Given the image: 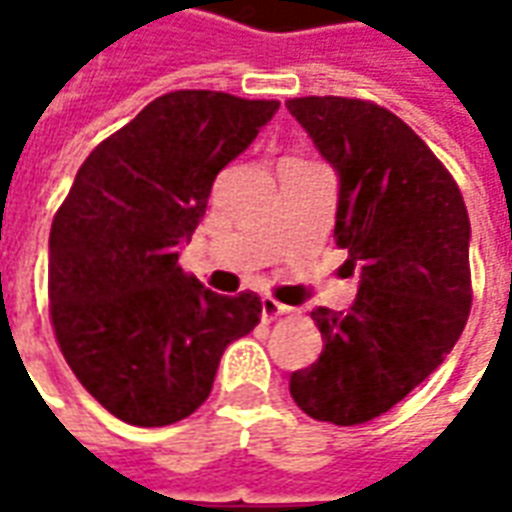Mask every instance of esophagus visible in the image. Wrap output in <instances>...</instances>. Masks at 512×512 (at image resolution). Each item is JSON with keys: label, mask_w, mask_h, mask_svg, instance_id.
Listing matches in <instances>:
<instances>
[{"label": "esophagus", "mask_w": 512, "mask_h": 512, "mask_svg": "<svg viewBox=\"0 0 512 512\" xmlns=\"http://www.w3.org/2000/svg\"><path fill=\"white\" fill-rule=\"evenodd\" d=\"M290 307H285V304H279V301L274 299H263L260 301V315H263V321H274V318H279V315H288Z\"/></svg>", "instance_id": "obj_1"}]
</instances>
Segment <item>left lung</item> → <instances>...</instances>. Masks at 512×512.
<instances>
[{
  "instance_id": "1",
  "label": "left lung",
  "mask_w": 512,
  "mask_h": 512,
  "mask_svg": "<svg viewBox=\"0 0 512 512\" xmlns=\"http://www.w3.org/2000/svg\"><path fill=\"white\" fill-rule=\"evenodd\" d=\"M288 112L337 172L334 241L359 271L351 310H312L323 351L290 373V395L312 419L362 425L458 343L472 307V224L450 172L392 112L337 95L293 98Z\"/></svg>"
}]
</instances>
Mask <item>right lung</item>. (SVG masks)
<instances>
[{"mask_svg": "<svg viewBox=\"0 0 512 512\" xmlns=\"http://www.w3.org/2000/svg\"><path fill=\"white\" fill-rule=\"evenodd\" d=\"M277 109L211 90L161 95L87 156L54 216L57 343L84 389L128 425L194 414L224 348L260 323L252 290L219 296L186 277L178 257L216 175Z\"/></svg>", "mask_w": 512, "mask_h": 512, "instance_id": "add662e5", "label": "right lung"}]
</instances>
